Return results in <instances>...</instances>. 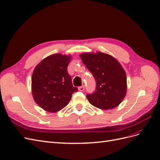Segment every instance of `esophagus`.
Returning <instances> with one entry per match:
<instances>
[{
  "mask_svg": "<svg viewBox=\"0 0 160 160\" xmlns=\"http://www.w3.org/2000/svg\"><path fill=\"white\" fill-rule=\"evenodd\" d=\"M78 90H79V91H81V92H82L83 90H84V86H80V87H78Z\"/></svg>",
  "mask_w": 160,
  "mask_h": 160,
  "instance_id": "obj_1",
  "label": "esophagus"
}]
</instances>
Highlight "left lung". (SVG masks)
<instances>
[{"label":"left lung","mask_w":160,"mask_h":160,"mask_svg":"<svg viewBox=\"0 0 160 160\" xmlns=\"http://www.w3.org/2000/svg\"><path fill=\"white\" fill-rule=\"evenodd\" d=\"M80 57L97 82V88L86 98L91 104L102 110L118 107L127 94V76L115 58L105 53H82Z\"/></svg>","instance_id":"8db88e82"}]
</instances>
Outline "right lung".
I'll list each match as a JSON object with an SVG mask.
<instances>
[{"label":"right lung","mask_w":160,"mask_h":160,"mask_svg":"<svg viewBox=\"0 0 160 160\" xmlns=\"http://www.w3.org/2000/svg\"><path fill=\"white\" fill-rule=\"evenodd\" d=\"M72 56L55 53L35 66L31 77V92L35 102L44 111L56 112L68 105L77 92L67 68Z\"/></svg>","instance_id":"obj_1"}]
</instances>
